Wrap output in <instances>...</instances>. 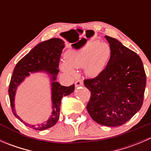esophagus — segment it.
<instances>
[{"instance_id": "1", "label": "esophagus", "mask_w": 151, "mask_h": 151, "mask_svg": "<svg viewBox=\"0 0 151 151\" xmlns=\"http://www.w3.org/2000/svg\"><path fill=\"white\" fill-rule=\"evenodd\" d=\"M82 85H83V80H77V81L75 82V87H76V88H78V87L82 86Z\"/></svg>"}]
</instances>
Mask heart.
Here are the masks:
<instances>
[{
  "label": "heart",
  "instance_id": "b5f03b06",
  "mask_svg": "<svg viewBox=\"0 0 151 151\" xmlns=\"http://www.w3.org/2000/svg\"><path fill=\"white\" fill-rule=\"evenodd\" d=\"M110 55V48L105 43L89 42L78 49H69L65 52V61H61L60 68L69 76L76 75L74 68L84 66L85 74L94 77L99 74Z\"/></svg>",
  "mask_w": 151,
  "mask_h": 151
}]
</instances>
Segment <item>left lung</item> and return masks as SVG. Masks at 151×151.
Wrapping results in <instances>:
<instances>
[{"label": "left lung", "instance_id": "8db88e82", "mask_svg": "<svg viewBox=\"0 0 151 151\" xmlns=\"http://www.w3.org/2000/svg\"><path fill=\"white\" fill-rule=\"evenodd\" d=\"M110 47L106 68L93 79L85 80L91 91L87 110L96 122L115 127L129 121L143 103L146 74L136 52L116 39L105 36Z\"/></svg>", "mask_w": 151, "mask_h": 151}]
</instances>
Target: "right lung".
I'll return each instance as SVG.
<instances>
[{"label":"right lung","mask_w":151,"mask_h":151,"mask_svg":"<svg viewBox=\"0 0 151 151\" xmlns=\"http://www.w3.org/2000/svg\"><path fill=\"white\" fill-rule=\"evenodd\" d=\"M64 47V41L58 38H53L41 42L33 47L25 57L22 58L17 63L14 69L9 88L12 112L15 117L25 126L35 130L43 131L52 127L59 119L62 98L65 96L70 95L74 91V85L65 87L56 81L59 72V60ZM38 72L47 74L50 79L53 110L50 116L46 122L36 125L25 122L17 115L15 110L14 100L18 86L30 74Z\"/></svg>","instance_id":"1"}]
</instances>
